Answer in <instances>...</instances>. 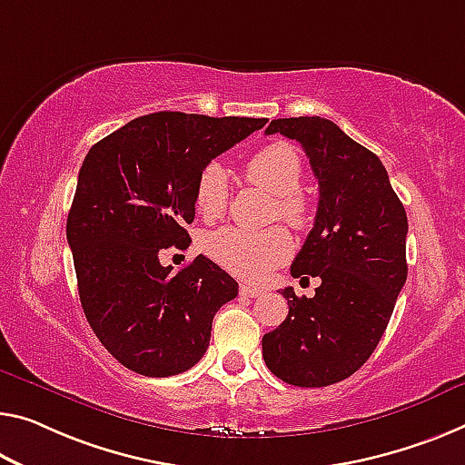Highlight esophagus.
I'll use <instances>...</instances> for the list:
<instances>
[{"label":"esophagus","mask_w":465,"mask_h":465,"mask_svg":"<svg viewBox=\"0 0 465 465\" xmlns=\"http://www.w3.org/2000/svg\"><path fill=\"white\" fill-rule=\"evenodd\" d=\"M239 292L242 297H260L263 291L260 287H253V284H241Z\"/></svg>","instance_id":"1"}]
</instances>
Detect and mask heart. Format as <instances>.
<instances>
[{
    "label": "heart",
    "instance_id": "obj_1",
    "mask_svg": "<svg viewBox=\"0 0 465 465\" xmlns=\"http://www.w3.org/2000/svg\"><path fill=\"white\" fill-rule=\"evenodd\" d=\"M245 174L257 187L274 195V216L302 228L310 220V203L299 187L303 181V162L291 143H270L247 162ZM231 184L226 168L210 162L202 168L195 183V205L205 218H216L226 210ZM203 249L213 262L247 281H263L276 266L289 260L292 241L281 226L266 231H245L224 226L203 239Z\"/></svg>",
    "mask_w": 465,
    "mask_h": 465
}]
</instances>
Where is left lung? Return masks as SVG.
Masks as SVG:
<instances>
[{
	"mask_svg": "<svg viewBox=\"0 0 465 465\" xmlns=\"http://www.w3.org/2000/svg\"><path fill=\"white\" fill-rule=\"evenodd\" d=\"M274 133L302 143L318 178L316 220L291 274L322 284L312 299L282 289L289 316L263 334V361L295 387H328L357 372L387 331L407 278V216L378 155L331 120L278 118Z\"/></svg>",
	"mask_w": 465,
	"mask_h": 465,
	"instance_id": "1",
	"label": "left lung"
}]
</instances>
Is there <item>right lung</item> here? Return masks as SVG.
Listing matches in <instances>:
<instances>
[{
  "mask_svg": "<svg viewBox=\"0 0 465 465\" xmlns=\"http://www.w3.org/2000/svg\"><path fill=\"white\" fill-rule=\"evenodd\" d=\"M266 123L155 112L89 149L66 239L87 322L124 368L166 378L208 351L212 320L239 284L205 255L173 272L160 249L191 241L184 226L195 218L205 163Z\"/></svg>",
  "mask_w": 465,
  "mask_h": 465,
  "instance_id": "1",
  "label": "right lung"
}]
</instances>
